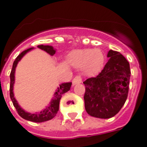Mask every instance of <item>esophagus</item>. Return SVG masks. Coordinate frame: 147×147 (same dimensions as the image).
<instances>
[{
	"mask_svg": "<svg viewBox=\"0 0 147 147\" xmlns=\"http://www.w3.org/2000/svg\"><path fill=\"white\" fill-rule=\"evenodd\" d=\"M82 83V78L80 76H76L75 78L72 80V84L73 86L76 85V84H79V83Z\"/></svg>",
	"mask_w": 147,
	"mask_h": 147,
	"instance_id": "obj_1",
	"label": "esophagus"
}]
</instances>
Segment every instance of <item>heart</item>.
<instances>
[{
	"label": "heart",
	"instance_id": "1",
	"mask_svg": "<svg viewBox=\"0 0 147 147\" xmlns=\"http://www.w3.org/2000/svg\"><path fill=\"white\" fill-rule=\"evenodd\" d=\"M69 62L75 67L84 66L87 73L100 72L104 65L105 55L100 49H82L72 51L68 58Z\"/></svg>",
	"mask_w": 147,
	"mask_h": 147
}]
</instances>
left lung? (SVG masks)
I'll return each instance as SVG.
<instances>
[{
    "instance_id": "obj_1",
    "label": "left lung",
    "mask_w": 147,
    "mask_h": 147,
    "mask_svg": "<svg viewBox=\"0 0 147 147\" xmlns=\"http://www.w3.org/2000/svg\"><path fill=\"white\" fill-rule=\"evenodd\" d=\"M109 60L95 78L83 82L85 108L90 116L109 119L118 113L127 98L129 64L120 53L110 50Z\"/></svg>"
}]
</instances>
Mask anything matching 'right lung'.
I'll list each match as a JSON object with an SVG mask.
<instances>
[{
    "label": "right lung",
    "mask_w": 147,
    "mask_h": 147,
    "mask_svg": "<svg viewBox=\"0 0 147 147\" xmlns=\"http://www.w3.org/2000/svg\"><path fill=\"white\" fill-rule=\"evenodd\" d=\"M37 47L41 49V50H42V51H45L46 53H47L49 55H53L55 53V51H56V50L54 49L53 46L50 45H38ZM33 49H34V47H31V48L28 49V50H26V51L21 53L18 57L16 58L15 61L13 63L12 69H11V73H10V98H11V101L13 102V105L15 107L18 114L22 118H23L24 119L28 120V121H34V122H43V121H48V120L52 119L54 116L56 115V113L59 111V102H60V100L61 98L62 94H64V93L69 91V89L71 88V86H72V83L70 82V83H64L60 84L59 86L57 88V89L55 90V92L54 93V96L52 98V100H51L49 105H47L45 108L42 110L41 111L32 113L26 111L24 109H22L20 107V105L18 104V101L15 99V97H14V92H13L14 81H15L14 74H15L16 67H17L18 62L22 59V57L27 53L32 51Z\"/></svg>",
    "instance_id": "obj_1"
}]
</instances>
